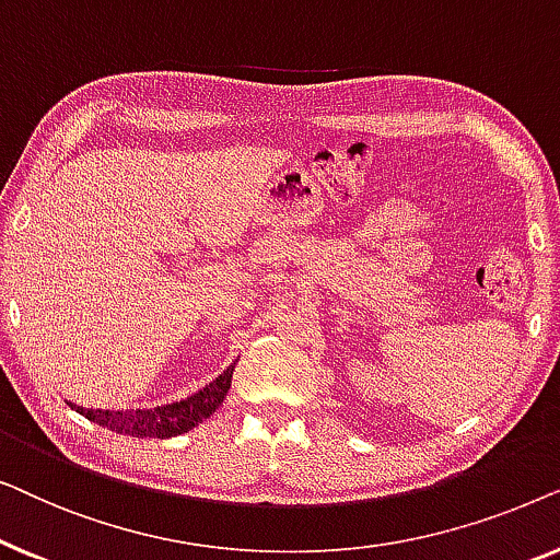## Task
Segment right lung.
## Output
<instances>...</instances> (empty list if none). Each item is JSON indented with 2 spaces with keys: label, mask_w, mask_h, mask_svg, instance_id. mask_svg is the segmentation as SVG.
Segmentation results:
<instances>
[{
  "label": "right lung",
  "mask_w": 560,
  "mask_h": 560,
  "mask_svg": "<svg viewBox=\"0 0 560 560\" xmlns=\"http://www.w3.org/2000/svg\"><path fill=\"white\" fill-rule=\"evenodd\" d=\"M232 374L234 364L229 366L224 374H219L217 380L209 382L203 389H198L196 395L186 397L180 402L163 405V408L152 410H135V412H114V410H91L81 408V405L68 402L75 412H81L83 418L94 420V423L109 428V431L135 435V439H173L203 423L206 418L213 416L224 397L232 387Z\"/></svg>",
  "instance_id": "add662e5"
}]
</instances>
